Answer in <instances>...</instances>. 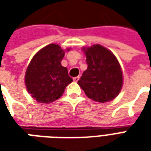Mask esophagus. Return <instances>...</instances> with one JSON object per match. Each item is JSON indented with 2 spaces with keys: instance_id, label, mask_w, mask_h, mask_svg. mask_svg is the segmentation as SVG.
Returning <instances> with one entry per match:
<instances>
[{
  "instance_id": "1",
  "label": "esophagus",
  "mask_w": 151,
  "mask_h": 151,
  "mask_svg": "<svg viewBox=\"0 0 151 151\" xmlns=\"http://www.w3.org/2000/svg\"><path fill=\"white\" fill-rule=\"evenodd\" d=\"M78 80H79V77H78H78H75V78H73V82H78Z\"/></svg>"
}]
</instances>
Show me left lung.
<instances>
[{"mask_svg":"<svg viewBox=\"0 0 151 151\" xmlns=\"http://www.w3.org/2000/svg\"><path fill=\"white\" fill-rule=\"evenodd\" d=\"M83 51L88 66L78 84L94 101H111L119 95L123 85L122 71L116 57L99 44L84 47Z\"/></svg>","mask_w":151,"mask_h":151,"instance_id":"1","label":"left lung"}]
</instances>
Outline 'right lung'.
<instances>
[{
  "instance_id": "add662e5",
  "label": "right lung",
  "mask_w": 151,
  "mask_h": 151,
  "mask_svg": "<svg viewBox=\"0 0 151 151\" xmlns=\"http://www.w3.org/2000/svg\"><path fill=\"white\" fill-rule=\"evenodd\" d=\"M64 56L65 50L51 43L40 50L31 60L25 74V83L28 93L38 103L50 104L58 99L73 82L67 68L60 64Z\"/></svg>"
}]
</instances>
